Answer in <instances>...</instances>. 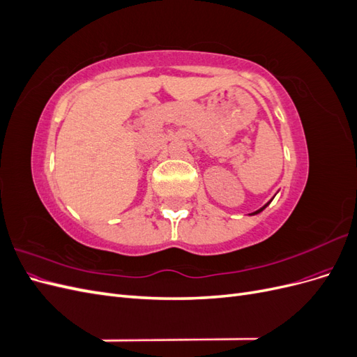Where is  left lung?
<instances>
[{
    "instance_id": "left-lung-1",
    "label": "left lung",
    "mask_w": 357,
    "mask_h": 357,
    "mask_svg": "<svg viewBox=\"0 0 357 357\" xmlns=\"http://www.w3.org/2000/svg\"><path fill=\"white\" fill-rule=\"evenodd\" d=\"M273 201V199H271ZM271 201H269V202H266L265 205H264V207H261V208H259V210H256V211H253V213H250V215H255V214H259V213H261V211H264L266 207H268V205L269 204H271Z\"/></svg>"
}]
</instances>
